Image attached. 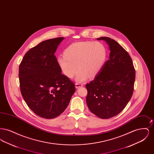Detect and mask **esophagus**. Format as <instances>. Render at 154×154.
I'll use <instances>...</instances> for the list:
<instances>
[{
  "label": "esophagus",
  "instance_id": "obj_1",
  "mask_svg": "<svg viewBox=\"0 0 154 154\" xmlns=\"http://www.w3.org/2000/svg\"><path fill=\"white\" fill-rule=\"evenodd\" d=\"M75 85V88H80L81 87H82V85H83L82 84L79 83V82H76Z\"/></svg>",
  "mask_w": 154,
  "mask_h": 154
}]
</instances>
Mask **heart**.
<instances>
[{
  "instance_id": "heart-1",
  "label": "heart",
  "mask_w": 154,
  "mask_h": 154,
  "mask_svg": "<svg viewBox=\"0 0 154 154\" xmlns=\"http://www.w3.org/2000/svg\"><path fill=\"white\" fill-rule=\"evenodd\" d=\"M106 57V48L100 43L83 42L70 45L64 52V57H59L58 61L63 73L69 78L73 77L79 69L75 80L82 82L99 72Z\"/></svg>"
}]
</instances>
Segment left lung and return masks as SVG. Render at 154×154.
Segmentation results:
<instances>
[{"label":"left lung","mask_w":154,"mask_h":154,"mask_svg":"<svg viewBox=\"0 0 154 154\" xmlns=\"http://www.w3.org/2000/svg\"><path fill=\"white\" fill-rule=\"evenodd\" d=\"M97 39L109 45V59L94 80L86 84V102L93 114L108 119L120 113L131 100L136 73L131 56L120 44L110 37Z\"/></svg>","instance_id":"left-lung-1"}]
</instances>
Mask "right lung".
<instances>
[{
	"instance_id": "add662e5",
	"label": "right lung",
	"mask_w": 154,
	"mask_h": 154,
	"mask_svg": "<svg viewBox=\"0 0 154 154\" xmlns=\"http://www.w3.org/2000/svg\"><path fill=\"white\" fill-rule=\"evenodd\" d=\"M64 37L42 42L24 55L19 66L21 92L28 106L37 116L52 119L66 109L75 85L62 73L55 55Z\"/></svg>"
}]
</instances>
